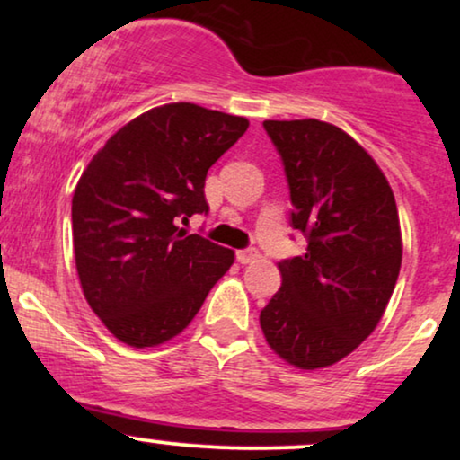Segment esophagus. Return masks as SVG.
I'll list each match as a JSON object with an SVG mask.
<instances>
[{"label": "esophagus", "mask_w": 460, "mask_h": 460, "mask_svg": "<svg viewBox=\"0 0 460 460\" xmlns=\"http://www.w3.org/2000/svg\"><path fill=\"white\" fill-rule=\"evenodd\" d=\"M235 255L240 263H252L257 257H260V252H257V248H242V251H237Z\"/></svg>", "instance_id": "esophagus-1"}]
</instances>
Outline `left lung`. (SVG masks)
<instances>
[{
    "instance_id": "1",
    "label": "left lung",
    "mask_w": 460,
    "mask_h": 460,
    "mask_svg": "<svg viewBox=\"0 0 460 460\" xmlns=\"http://www.w3.org/2000/svg\"><path fill=\"white\" fill-rule=\"evenodd\" d=\"M281 155L305 255L279 263L281 288L261 309L266 341L300 369L350 355L376 329L402 263L387 179L350 136L315 119L263 120Z\"/></svg>"
}]
</instances>
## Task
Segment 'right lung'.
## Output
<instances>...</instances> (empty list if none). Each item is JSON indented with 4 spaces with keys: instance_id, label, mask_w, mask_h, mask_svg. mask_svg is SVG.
I'll list each match as a JSON object with an SVG mask.
<instances>
[{
    "instance_id": "1",
    "label": "right lung",
    "mask_w": 460,
    "mask_h": 460,
    "mask_svg": "<svg viewBox=\"0 0 460 460\" xmlns=\"http://www.w3.org/2000/svg\"><path fill=\"white\" fill-rule=\"evenodd\" d=\"M248 129L242 116L194 103L140 114L105 142L73 194V251L84 296L110 332L136 348L181 332L234 251L199 234L205 177Z\"/></svg>"
}]
</instances>
